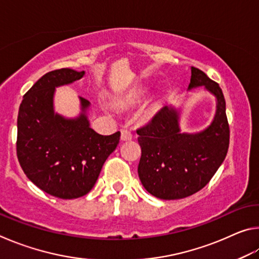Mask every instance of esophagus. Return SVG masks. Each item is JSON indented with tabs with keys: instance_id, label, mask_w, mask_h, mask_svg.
<instances>
[{
	"instance_id": "esophagus-1",
	"label": "esophagus",
	"mask_w": 259,
	"mask_h": 259,
	"mask_svg": "<svg viewBox=\"0 0 259 259\" xmlns=\"http://www.w3.org/2000/svg\"><path fill=\"white\" fill-rule=\"evenodd\" d=\"M133 139V134L128 129H122L121 130V140H131Z\"/></svg>"
}]
</instances>
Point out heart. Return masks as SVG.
Masks as SVG:
<instances>
[{"label":"heart","instance_id":"b5f03b06","mask_svg":"<svg viewBox=\"0 0 259 259\" xmlns=\"http://www.w3.org/2000/svg\"><path fill=\"white\" fill-rule=\"evenodd\" d=\"M140 98H142V95H140V94H135V95L131 96L129 100H130V102H138Z\"/></svg>","mask_w":259,"mask_h":259}]
</instances>
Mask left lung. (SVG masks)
Listing matches in <instances>:
<instances>
[{
  "instance_id": "obj_1",
  "label": "left lung",
  "mask_w": 259,
  "mask_h": 259,
  "mask_svg": "<svg viewBox=\"0 0 259 259\" xmlns=\"http://www.w3.org/2000/svg\"><path fill=\"white\" fill-rule=\"evenodd\" d=\"M191 74L187 90L203 87L216 98L210 125L199 133H182L181 108L164 106L137 130L142 147L139 179L148 193L162 200L183 199L203 188L229 150L230 128L221 87L199 68L192 66Z\"/></svg>"
}]
</instances>
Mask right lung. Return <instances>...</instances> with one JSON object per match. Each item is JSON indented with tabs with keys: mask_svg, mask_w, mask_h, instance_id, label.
Returning <instances> with one entry per match:
<instances>
[{
	"mask_svg": "<svg viewBox=\"0 0 259 259\" xmlns=\"http://www.w3.org/2000/svg\"><path fill=\"white\" fill-rule=\"evenodd\" d=\"M84 74L71 68L47 73L25 94L17 121V156L25 175L43 192L65 200L91 191L121 136L96 133L87 115L90 102L82 97L74 119L55 112L56 88Z\"/></svg>",
	"mask_w": 259,
	"mask_h": 259,
	"instance_id": "add662e5",
	"label": "right lung"
}]
</instances>
